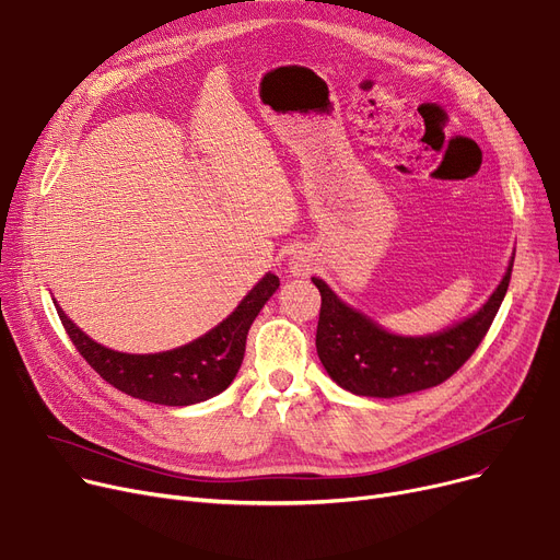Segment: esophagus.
Instances as JSON below:
<instances>
[{
    "label": "esophagus",
    "instance_id": "esophagus-1",
    "mask_svg": "<svg viewBox=\"0 0 560 560\" xmlns=\"http://www.w3.org/2000/svg\"><path fill=\"white\" fill-rule=\"evenodd\" d=\"M314 264H316V259H314V255L307 248H296L294 253H291V257H289V273L305 278V276L312 273Z\"/></svg>",
    "mask_w": 560,
    "mask_h": 560
}]
</instances>
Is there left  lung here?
<instances>
[{
  "instance_id": "8db88e82",
  "label": "left lung",
  "mask_w": 560,
  "mask_h": 560,
  "mask_svg": "<svg viewBox=\"0 0 560 560\" xmlns=\"http://www.w3.org/2000/svg\"><path fill=\"white\" fill-rule=\"evenodd\" d=\"M515 253L488 301L463 322L431 335H396L343 303L322 278L316 353L328 376L358 396L394 398L444 383L467 362L492 326L509 291Z\"/></svg>"
}]
</instances>
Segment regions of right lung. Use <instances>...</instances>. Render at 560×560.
<instances>
[{"mask_svg":"<svg viewBox=\"0 0 560 560\" xmlns=\"http://www.w3.org/2000/svg\"><path fill=\"white\" fill-rule=\"evenodd\" d=\"M280 287L266 273L234 312L202 337L162 353H122L91 339L57 305L59 318L77 351L116 389L159 406H194L221 394L236 378L244 362L246 337L259 310Z\"/></svg>","mask_w":560,"mask_h":560,"instance_id":"right-lung-1","label":"right lung"}]
</instances>
